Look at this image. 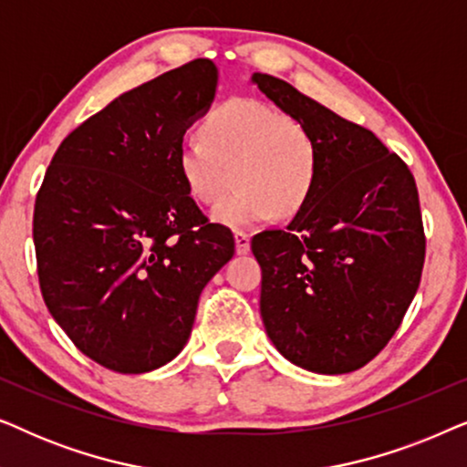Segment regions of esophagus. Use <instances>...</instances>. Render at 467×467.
Segmentation results:
<instances>
[{"label": "esophagus", "mask_w": 467, "mask_h": 467, "mask_svg": "<svg viewBox=\"0 0 467 467\" xmlns=\"http://www.w3.org/2000/svg\"><path fill=\"white\" fill-rule=\"evenodd\" d=\"M234 238H235V253L246 254L248 251H251V235H248L246 232H235Z\"/></svg>", "instance_id": "34e87169"}]
</instances>
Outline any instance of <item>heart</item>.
I'll return each instance as SVG.
<instances>
[{
    "label": "heart",
    "mask_w": 467,
    "mask_h": 467,
    "mask_svg": "<svg viewBox=\"0 0 467 467\" xmlns=\"http://www.w3.org/2000/svg\"><path fill=\"white\" fill-rule=\"evenodd\" d=\"M178 168L195 202L216 203L213 219L227 227H251L304 206L318 176L312 133L278 108L257 99H229L210 114L203 133L184 138Z\"/></svg>",
    "instance_id": "obj_1"
}]
</instances>
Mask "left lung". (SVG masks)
Listing matches in <instances>:
<instances>
[{
	"label": "left lung",
	"instance_id": "1",
	"mask_svg": "<svg viewBox=\"0 0 467 467\" xmlns=\"http://www.w3.org/2000/svg\"><path fill=\"white\" fill-rule=\"evenodd\" d=\"M318 146V176L286 229L261 232V318L296 366L348 374L372 361L419 289L425 232L408 165L366 127L337 117L289 82L253 74Z\"/></svg>",
	"mask_w": 467,
	"mask_h": 467
}]
</instances>
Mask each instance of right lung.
Returning a JSON list of instances; mask_svg holds the SVG:
<instances>
[{
  "instance_id": "add662e5",
  "label": "right lung",
  "mask_w": 467,
  "mask_h": 467,
  "mask_svg": "<svg viewBox=\"0 0 467 467\" xmlns=\"http://www.w3.org/2000/svg\"><path fill=\"white\" fill-rule=\"evenodd\" d=\"M216 66L195 59L119 95L57 149L36 197L44 304L80 353L144 374L181 353L200 293L234 257L178 168L184 131L208 112Z\"/></svg>"
}]
</instances>
